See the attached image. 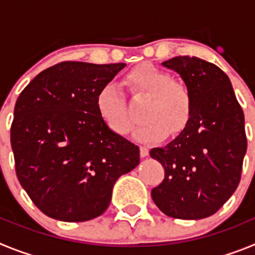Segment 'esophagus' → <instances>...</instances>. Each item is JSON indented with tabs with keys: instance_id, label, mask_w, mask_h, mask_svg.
<instances>
[{
	"instance_id": "34e87169",
	"label": "esophagus",
	"mask_w": 255,
	"mask_h": 255,
	"mask_svg": "<svg viewBox=\"0 0 255 255\" xmlns=\"http://www.w3.org/2000/svg\"><path fill=\"white\" fill-rule=\"evenodd\" d=\"M149 154V150H148L147 147H140V157H147Z\"/></svg>"
}]
</instances>
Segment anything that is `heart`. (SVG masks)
<instances>
[{
    "label": "heart",
    "mask_w": 255,
    "mask_h": 255,
    "mask_svg": "<svg viewBox=\"0 0 255 255\" xmlns=\"http://www.w3.org/2000/svg\"><path fill=\"white\" fill-rule=\"evenodd\" d=\"M124 84L134 97L148 98L143 119L135 130L140 141H155L185 129L193 112V97L188 85L173 80L172 75L152 64H141L125 75ZM97 111L107 128L117 135H125L132 126L128 102L115 85H105L97 94Z\"/></svg>",
    "instance_id": "heart-1"
}]
</instances>
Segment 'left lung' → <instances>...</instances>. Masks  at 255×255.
<instances>
[{
	"instance_id": "obj_1",
	"label": "left lung",
	"mask_w": 255,
	"mask_h": 255,
	"mask_svg": "<svg viewBox=\"0 0 255 255\" xmlns=\"http://www.w3.org/2000/svg\"><path fill=\"white\" fill-rule=\"evenodd\" d=\"M190 89L193 112L179 136L150 157L164 168L152 199L164 215L181 220L212 216L234 194L247 153L244 112L229 76L198 57L177 56L162 62Z\"/></svg>"
}]
</instances>
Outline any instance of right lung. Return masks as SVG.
Wrapping results in <instances>:
<instances>
[{
  "instance_id": "obj_1",
  "label": "right lung",
  "mask_w": 255,
  "mask_h": 255,
  "mask_svg": "<svg viewBox=\"0 0 255 255\" xmlns=\"http://www.w3.org/2000/svg\"><path fill=\"white\" fill-rule=\"evenodd\" d=\"M126 64L65 61L38 74L13 110L11 147L20 185L44 215L65 222L101 216L139 147L108 129L97 94Z\"/></svg>"
}]
</instances>
